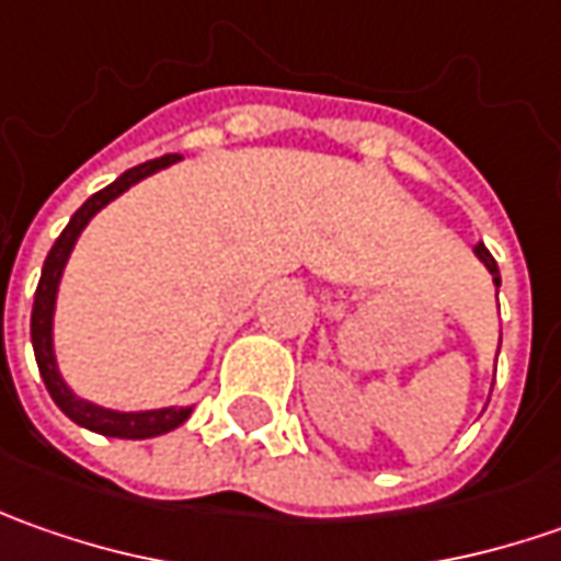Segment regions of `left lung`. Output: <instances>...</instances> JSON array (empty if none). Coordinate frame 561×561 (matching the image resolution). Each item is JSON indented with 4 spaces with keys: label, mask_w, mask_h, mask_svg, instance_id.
Returning <instances> with one entry per match:
<instances>
[{
    "label": "left lung",
    "mask_w": 561,
    "mask_h": 561,
    "mask_svg": "<svg viewBox=\"0 0 561 561\" xmlns=\"http://www.w3.org/2000/svg\"><path fill=\"white\" fill-rule=\"evenodd\" d=\"M474 255H478V259L484 262L486 271L493 274V284L500 287V268H496V262H493V255H490V249H486L484 243H478V247H474Z\"/></svg>",
    "instance_id": "1"
}]
</instances>
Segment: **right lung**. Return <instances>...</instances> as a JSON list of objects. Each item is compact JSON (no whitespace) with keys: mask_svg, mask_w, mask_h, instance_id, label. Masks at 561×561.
Returning <instances> with one entry per match:
<instances>
[{"mask_svg":"<svg viewBox=\"0 0 561 561\" xmlns=\"http://www.w3.org/2000/svg\"><path fill=\"white\" fill-rule=\"evenodd\" d=\"M181 156H162V159H152V162H142L130 171H124L115 184H108L105 190L93 193L87 203L77 208L71 215L68 227L61 230V237L55 240V247L49 249L46 262H43V274H39V284H36V296H33V312H31V340H33V356L39 365V375L43 383L49 390V397L55 399V405L68 415V419L87 427V431H96L105 437H121V440H146V437H159L168 434L174 427H181L193 405H171V409H149V412H115V409H102L96 402H87V399L75 397V390L61 380L58 375V365H55V350H53V314H55V296H58V280H61V271L68 265V255L75 249L80 230L90 225V218L96 215L99 208L118 199L124 190H130L134 184H140L142 178L162 171L168 164H174Z\"/></svg>","mask_w":561,"mask_h":561,"instance_id":"right-lung-1","label":"right lung"}]
</instances>
